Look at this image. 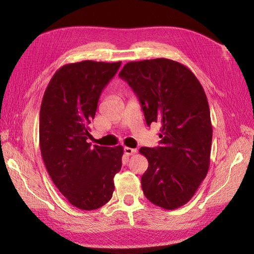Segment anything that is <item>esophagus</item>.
I'll return each mask as SVG.
<instances>
[{
  "label": "esophagus",
  "instance_id": "obj_1",
  "mask_svg": "<svg viewBox=\"0 0 254 254\" xmlns=\"http://www.w3.org/2000/svg\"><path fill=\"white\" fill-rule=\"evenodd\" d=\"M124 152L127 156H131V155H133V153L136 152V150L133 148H130V147H124Z\"/></svg>",
  "mask_w": 254,
  "mask_h": 254
}]
</instances>
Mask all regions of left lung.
Instances as JSON below:
<instances>
[{
	"instance_id": "obj_1",
	"label": "left lung",
	"mask_w": 254,
	"mask_h": 254,
	"mask_svg": "<svg viewBox=\"0 0 254 254\" xmlns=\"http://www.w3.org/2000/svg\"><path fill=\"white\" fill-rule=\"evenodd\" d=\"M119 75L139 97L146 124L161 125V146L140 149L148 160L143 193L155 205L178 209L194 196L210 166L213 130L204 90L190 68L165 58L131 61Z\"/></svg>"
}]
</instances>
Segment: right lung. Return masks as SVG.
Masks as SVG:
<instances>
[{
	"label": "right lung",
	"mask_w": 254,
	"mask_h": 254,
	"mask_svg": "<svg viewBox=\"0 0 254 254\" xmlns=\"http://www.w3.org/2000/svg\"><path fill=\"white\" fill-rule=\"evenodd\" d=\"M121 64L84 60L65 64L54 74L42 98L43 162L60 193L80 210H96L110 200L113 178L122 167V146L87 142L99 96Z\"/></svg>",
	"instance_id": "1"
}]
</instances>
